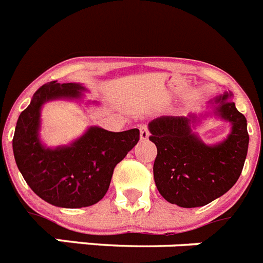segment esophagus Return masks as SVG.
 Listing matches in <instances>:
<instances>
[{
  "instance_id": "34e87169",
  "label": "esophagus",
  "mask_w": 263,
  "mask_h": 263,
  "mask_svg": "<svg viewBox=\"0 0 263 263\" xmlns=\"http://www.w3.org/2000/svg\"><path fill=\"white\" fill-rule=\"evenodd\" d=\"M148 137H150V132H148L147 126L143 125V126L139 127V138L142 141H146V139H148Z\"/></svg>"
}]
</instances>
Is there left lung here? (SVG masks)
<instances>
[{
  "mask_svg": "<svg viewBox=\"0 0 263 263\" xmlns=\"http://www.w3.org/2000/svg\"><path fill=\"white\" fill-rule=\"evenodd\" d=\"M212 115L229 122L231 132L222 141L208 145L194 129ZM148 130L158 150L153 167L155 185L168 203L183 208L203 206L227 194L240 178L249 134L231 90L210 100L206 110L199 115L162 116L148 122Z\"/></svg>",
  "mask_w": 263,
  "mask_h": 263,
  "instance_id": "left-lung-1",
  "label": "left lung"
}]
</instances>
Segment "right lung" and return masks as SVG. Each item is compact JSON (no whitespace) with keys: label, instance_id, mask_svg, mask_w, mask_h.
<instances>
[{"label":"right lung","instance_id":"add662e5","mask_svg":"<svg viewBox=\"0 0 263 263\" xmlns=\"http://www.w3.org/2000/svg\"><path fill=\"white\" fill-rule=\"evenodd\" d=\"M87 88L80 83L42 85L18 117L13 153L18 170L41 199L60 208H83L105 196L113 170L139 141V130L113 133L89 126L68 145L48 147L41 138L43 105L55 100L84 101ZM95 104L96 101H87Z\"/></svg>","mask_w":263,"mask_h":263}]
</instances>
